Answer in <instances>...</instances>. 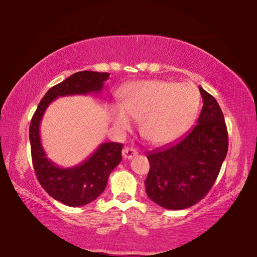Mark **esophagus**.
<instances>
[{
  "mask_svg": "<svg viewBox=\"0 0 257 257\" xmlns=\"http://www.w3.org/2000/svg\"><path fill=\"white\" fill-rule=\"evenodd\" d=\"M137 153H138L137 150H135L134 147H124L122 150V156L125 160H130L135 158V156L137 155Z\"/></svg>",
  "mask_w": 257,
  "mask_h": 257,
  "instance_id": "34e87169",
  "label": "esophagus"
}]
</instances>
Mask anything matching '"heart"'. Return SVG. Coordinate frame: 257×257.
I'll use <instances>...</instances> for the list:
<instances>
[{
	"mask_svg": "<svg viewBox=\"0 0 257 257\" xmlns=\"http://www.w3.org/2000/svg\"><path fill=\"white\" fill-rule=\"evenodd\" d=\"M201 95L191 84L164 80L133 82L121 93V106H113V127L124 132L132 118L141 120V132L153 144H168L184 134L196 116Z\"/></svg>",
	"mask_w": 257,
	"mask_h": 257,
	"instance_id": "b5f03b06",
	"label": "heart"
}]
</instances>
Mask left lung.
I'll return each instance as SVG.
<instances>
[{
  "label": "left lung",
  "instance_id": "obj_1",
  "mask_svg": "<svg viewBox=\"0 0 257 257\" xmlns=\"http://www.w3.org/2000/svg\"><path fill=\"white\" fill-rule=\"evenodd\" d=\"M203 108L185 136L147 154L146 194L168 210H184L212 188L228 152V132L216 99L199 86Z\"/></svg>",
  "mask_w": 257,
  "mask_h": 257
}]
</instances>
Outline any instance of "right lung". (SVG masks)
Returning a JSON list of instances; mask_svg holds the SVG:
<instances>
[{
    "label": "right lung",
    "instance_id": "1",
    "mask_svg": "<svg viewBox=\"0 0 257 257\" xmlns=\"http://www.w3.org/2000/svg\"><path fill=\"white\" fill-rule=\"evenodd\" d=\"M110 73L80 71L47 90L34 113L29 127L32 159L36 177L46 193L68 206H82L95 201L105 189L110 173L122 156L120 143H103L84 162L61 168L47 158L41 142L40 127L47 106L58 97L99 94Z\"/></svg>",
    "mask_w": 257,
    "mask_h": 257
}]
</instances>
